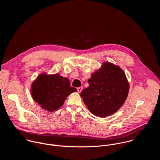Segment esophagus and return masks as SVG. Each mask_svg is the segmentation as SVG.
Wrapping results in <instances>:
<instances>
[{"label":"esophagus","mask_w":160,"mask_h":160,"mask_svg":"<svg viewBox=\"0 0 160 160\" xmlns=\"http://www.w3.org/2000/svg\"><path fill=\"white\" fill-rule=\"evenodd\" d=\"M82 89H83V87H78L77 88V91L78 93H80L82 91Z\"/></svg>","instance_id":"esophagus-1"}]
</instances>
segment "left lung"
<instances>
[{
    "label": "left lung",
    "mask_w": 160,
    "mask_h": 160,
    "mask_svg": "<svg viewBox=\"0 0 160 160\" xmlns=\"http://www.w3.org/2000/svg\"><path fill=\"white\" fill-rule=\"evenodd\" d=\"M80 94L91 113L102 118L115 113L126 101L129 83L122 68L106 61L88 80Z\"/></svg>",
    "instance_id": "1"
}]
</instances>
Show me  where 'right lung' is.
<instances>
[{
  "label": "right lung",
  "instance_id": "add662e5",
  "mask_svg": "<svg viewBox=\"0 0 160 160\" xmlns=\"http://www.w3.org/2000/svg\"><path fill=\"white\" fill-rule=\"evenodd\" d=\"M76 91L75 87H70L69 79L58 73H42L32 82L31 86L33 100L42 109L49 112L58 109L67 97Z\"/></svg>",
  "mask_w": 160,
  "mask_h": 160
}]
</instances>
